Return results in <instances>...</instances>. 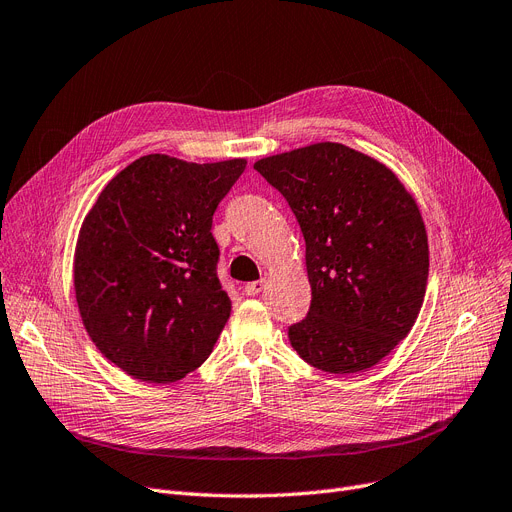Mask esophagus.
<instances>
[{"mask_svg": "<svg viewBox=\"0 0 512 512\" xmlns=\"http://www.w3.org/2000/svg\"><path fill=\"white\" fill-rule=\"evenodd\" d=\"M264 287H266L264 281H252V283L243 287V291H246V296H258L260 291H264Z\"/></svg>", "mask_w": 512, "mask_h": 512, "instance_id": "34e87169", "label": "esophagus"}]
</instances>
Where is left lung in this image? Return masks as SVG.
<instances>
[{
  "instance_id": "1",
  "label": "left lung",
  "mask_w": 512,
  "mask_h": 512,
  "mask_svg": "<svg viewBox=\"0 0 512 512\" xmlns=\"http://www.w3.org/2000/svg\"><path fill=\"white\" fill-rule=\"evenodd\" d=\"M258 173L283 193L306 241L308 316L289 342L333 375L375 367L415 325L429 277L421 210L392 168L321 141L266 156Z\"/></svg>"
}]
</instances>
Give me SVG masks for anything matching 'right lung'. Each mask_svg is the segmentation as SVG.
I'll return each instance as SVG.
<instances>
[{
    "instance_id": "right-lung-1",
    "label": "right lung",
    "mask_w": 512,
    "mask_h": 512,
    "mask_svg": "<svg viewBox=\"0 0 512 512\" xmlns=\"http://www.w3.org/2000/svg\"><path fill=\"white\" fill-rule=\"evenodd\" d=\"M246 164L141 156L85 214L72 262L81 321L133 379L175 383L210 356L231 314L212 214Z\"/></svg>"
}]
</instances>
